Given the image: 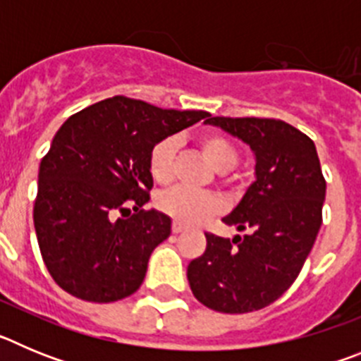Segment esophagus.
<instances>
[{
  "label": "esophagus",
  "mask_w": 361,
  "mask_h": 361,
  "mask_svg": "<svg viewBox=\"0 0 361 361\" xmlns=\"http://www.w3.org/2000/svg\"><path fill=\"white\" fill-rule=\"evenodd\" d=\"M171 231H173L175 235H178V233L184 231V228L180 224H177V222H173V226H171Z\"/></svg>",
  "instance_id": "34e87169"
}]
</instances>
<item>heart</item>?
Masks as SVG:
<instances>
[{
    "label": "heart",
    "mask_w": 361,
    "mask_h": 361,
    "mask_svg": "<svg viewBox=\"0 0 361 361\" xmlns=\"http://www.w3.org/2000/svg\"><path fill=\"white\" fill-rule=\"evenodd\" d=\"M197 145L202 153L213 162L216 170H231L237 164L238 153L228 137L219 132H204L197 137ZM175 161H177V139L162 137L152 146L148 153V171L152 178L161 186H170L175 178ZM157 208L180 226H199L213 215H219L224 204L219 197L202 191L175 188L159 197Z\"/></svg>",
    "instance_id": "heart-1"
}]
</instances>
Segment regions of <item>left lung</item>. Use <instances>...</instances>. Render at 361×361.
<instances>
[{
  "label": "left lung",
  "instance_id": "left-lung-1",
  "mask_svg": "<svg viewBox=\"0 0 361 361\" xmlns=\"http://www.w3.org/2000/svg\"><path fill=\"white\" fill-rule=\"evenodd\" d=\"M257 155V180L222 222L247 231L233 240L206 233V251L188 266L200 304L240 314L267 307L304 267L322 226L325 178L314 142L280 119L209 117Z\"/></svg>",
  "mask_w": 361,
  "mask_h": 361
}]
</instances>
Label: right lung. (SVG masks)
I'll return each instance as SVG.
<instances>
[{
	"label": "right lung",
	"instance_id": "right-lung-1",
	"mask_svg": "<svg viewBox=\"0 0 361 361\" xmlns=\"http://www.w3.org/2000/svg\"><path fill=\"white\" fill-rule=\"evenodd\" d=\"M209 117L116 95L63 123L39 164L34 202L41 257L59 288L97 304L141 288L149 255L171 233L170 216L145 209L149 149Z\"/></svg>",
	"mask_w": 361,
	"mask_h": 361
}]
</instances>
